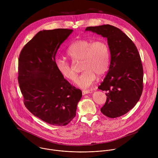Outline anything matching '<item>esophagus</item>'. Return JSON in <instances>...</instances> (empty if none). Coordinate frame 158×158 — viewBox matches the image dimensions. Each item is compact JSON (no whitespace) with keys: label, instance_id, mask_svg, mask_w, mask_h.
<instances>
[{"label":"esophagus","instance_id":"34e87169","mask_svg":"<svg viewBox=\"0 0 158 158\" xmlns=\"http://www.w3.org/2000/svg\"><path fill=\"white\" fill-rule=\"evenodd\" d=\"M91 91H90V90H84V91H82V95H85V94H89V93H91Z\"/></svg>","mask_w":158,"mask_h":158}]
</instances>
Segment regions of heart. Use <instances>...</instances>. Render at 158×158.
Wrapping results in <instances>:
<instances>
[{
  "mask_svg": "<svg viewBox=\"0 0 158 158\" xmlns=\"http://www.w3.org/2000/svg\"><path fill=\"white\" fill-rule=\"evenodd\" d=\"M67 54L73 62H81L83 71L76 79L77 85L81 88L91 86L96 79L108 71L110 64V51L107 42L104 40L92 41L86 39L77 40L67 49ZM57 71L65 79L74 81L76 77L73 64L61 57L55 60Z\"/></svg>",
  "mask_w": 158,
  "mask_h": 158,
  "instance_id": "b5f03b06",
  "label": "heart"
}]
</instances>
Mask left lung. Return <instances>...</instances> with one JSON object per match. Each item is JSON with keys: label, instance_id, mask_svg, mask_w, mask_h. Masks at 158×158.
Here are the masks:
<instances>
[{"label": "left lung", "instance_id": "left-lung-1", "mask_svg": "<svg viewBox=\"0 0 158 158\" xmlns=\"http://www.w3.org/2000/svg\"><path fill=\"white\" fill-rule=\"evenodd\" d=\"M85 31L107 39L110 64L98 87L107 92L106 102L101 111L110 118L120 117L135 106L143 93V69L139 52L131 39L114 26L87 27Z\"/></svg>", "mask_w": 158, "mask_h": 158}]
</instances>
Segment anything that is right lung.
<instances>
[{
    "label": "right lung",
    "mask_w": 158,
    "mask_h": 158,
    "mask_svg": "<svg viewBox=\"0 0 158 158\" xmlns=\"http://www.w3.org/2000/svg\"><path fill=\"white\" fill-rule=\"evenodd\" d=\"M73 31H41L19 55L18 82L24 103L34 116L53 126L69 124L76 116L82 97L81 90L65 80L55 65L57 50Z\"/></svg>",
    "instance_id": "right-lung-1"
}]
</instances>
